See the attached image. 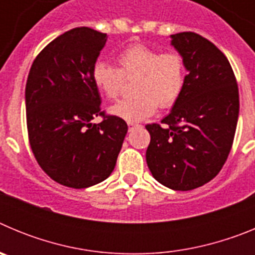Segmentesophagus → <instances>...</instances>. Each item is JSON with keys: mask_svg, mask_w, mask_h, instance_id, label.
Masks as SVG:
<instances>
[{"mask_svg": "<svg viewBox=\"0 0 255 255\" xmlns=\"http://www.w3.org/2000/svg\"><path fill=\"white\" fill-rule=\"evenodd\" d=\"M128 125H129V130L134 129L135 126H138V124H135V123H128Z\"/></svg>", "mask_w": 255, "mask_h": 255, "instance_id": "34e87169", "label": "esophagus"}]
</instances>
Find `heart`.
I'll list each match as a JSON object with an SVG mask.
<instances>
[{
    "instance_id": "1",
    "label": "heart",
    "mask_w": 255,
    "mask_h": 255,
    "mask_svg": "<svg viewBox=\"0 0 255 255\" xmlns=\"http://www.w3.org/2000/svg\"><path fill=\"white\" fill-rule=\"evenodd\" d=\"M120 67L98 60L92 69L96 88L108 100L119 97L126 79L136 76L132 98L117 102L110 114L128 123H138L155 114L158 106L171 107L181 96L186 80V66L179 52H159L144 44L130 46L121 52Z\"/></svg>"
}]
</instances>
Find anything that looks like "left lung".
I'll use <instances>...</instances> for the list:
<instances>
[{
	"mask_svg": "<svg viewBox=\"0 0 255 255\" xmlns=\"http://www.w3.org/2000/svg\"><path fill=\"white\" fill-rule=\"evenodd\" d=\"M185 61V87L170 114L149 124L145 158L153 177L172 190H193L221 171L233 147L239 89L226 56L202 35H171Z\"/></svg>",
	"mask_w": 255,
	"mask_h": 255,
	"instance_id": "8db88e82",
	"label": "left lung"
}]
</instances>
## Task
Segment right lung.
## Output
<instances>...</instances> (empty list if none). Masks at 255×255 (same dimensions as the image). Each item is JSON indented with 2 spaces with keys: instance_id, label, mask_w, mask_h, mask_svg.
<instances>
[{
  "instance_id": "1",
  "label": "right lung",
  "mask_w": 255,
  "mask_h": 255,
  "mask_svg": "<svg viewBox=\"0 0 255 255\" xmlns=\"http://www.w3.org/2000/svg\"><path fill=\"white\" fill-rule=\"evenodd\" d=\"M107 34L82 26L47 44L25 87L30 148L42 170L61 185L83 189L107 179L128 132L120 117L101 112L92 69ZM103 116L104 121L91 120Z\"/></svg>"
}]
</instances>
